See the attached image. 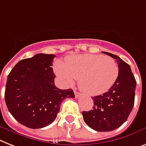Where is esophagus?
I'll return each instance as SVG.
<instances>
[{
    "label": "esophagus",
    "instance_id": "1",
    "mask_svg": "<svg viewBox=\"0 0 146 146\" xmlns=\"http://www.w3.org/2000/svg\"><path fill=\"white\" fill-rule=\"evenodd\" d=\"M74 94H75L76 98H78L79 97V96H80V94H79V92H77V91L76 89H74Z\"/></svg>",
    "mask_w": 146,
    "mask_h": 146
}]
</instances>
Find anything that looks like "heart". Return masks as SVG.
Instances as JSON below:
<instances>
[{
    "label": "heart",
    "instance_id": "1",
    "mask_svg": "<svg viewBox=\"0 0 146 146\" xmlns=\"http://www.w3.org/2000/svg\"><path fill=\"white\" fill-rule=\"evenodd\" d=\"M55 73L67 85L74 79H79V88L88 95H98L107 92L118 76V67L110 57L100 54H84L72 55L64 63L56 61Z\"/></svg>",
    "mask_w": 146,
    "mask_h": 146
}]
</instances>
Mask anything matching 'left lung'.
<instances>
[{
  "label": "left lung",
  "instance_id": "1",
  "mask_svg": "<svg viewBox=\"0 0 146 146\" xmlns=\"http://www.w3.org/2000/svg\"><path fill=\"white\" fill-rule=\"evenodd\" d=\"M104 53L115 59L118 67V78L107 92L92 97L93 110L82 113L85 124L99 132L114 131L126 121L134 105L137 86L130 65L118 55Z\"/></svg>",
  "mask_w": 146,
  "mask_h": 146
}]
</instances>
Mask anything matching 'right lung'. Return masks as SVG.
Masks as SVG:
<instances>
[{
    "instance_id": "add662e5",
    "label": "right lung",
    "mask_w": 146,
    "mask_h": 146,
    "mask_svg": "<svg viewBox=\"0 0 146 146\" xmlns=\"http://www.w3.org/2000/svg\"><path fill=\"white\" fill-rule=\"evenodd\" d=\"M55 55L35 54L19 61L7 76L5 102L10 114L24 126L42 128L55 120L66 98H74L72 89H59L54 85L52 68Z\"/></svg>"
}]
</instances>
